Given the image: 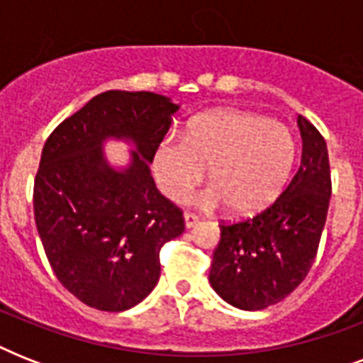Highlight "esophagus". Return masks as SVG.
Here are the masks:
<instances>
[{
	"instance_id": "1",
	"label": "esophagus",
	"mask_w": 363,
	"mask_h": 363,
	"mask_svg": "<svg viewBox=\"0 0 363 363\" xmlns=\"http://www.w3.org/2000/svg\"><path fill=\"white\" fill-rule=\"evenodd\" d=\"M198 222H199V216L192 215V213H184V226H186L188 230L194 226H198Z\"/></svg>"
}]
</instances>
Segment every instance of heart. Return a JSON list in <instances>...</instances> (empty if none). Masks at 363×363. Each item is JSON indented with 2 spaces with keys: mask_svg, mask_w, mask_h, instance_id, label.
I'll list each match as a JSON object with an SVG mask.
<instances>
[{
  "mask_svg": "<svg viewBox=\"0 0 363 363\" xmlns=\"http://www.w3.org/2000/svg\"><path fill=\"white\" fill-rule=\"evenodd\" d=\"M298 156L288 125L256 113L213 109L188 122L184 137H167L154 154L162 192L184 201L207 169L203 207L226 203L233 215H256L286 188Z\"/></svg>",
  "mask_w": 363,
  "mask_h": 363,
  "instance_id": "obj_1",
  "label": "heart"
}]
</instances>
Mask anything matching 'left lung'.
Returning <instances> with one entry per match:
<instances>
[{
	"label": "left lung",
	"instance_id": "8db88e82",
	"mask_svg": "<svg viewBox=\"0 0 363 363\" xmlns=\"http://www.w3.org/2000/svg\"><path fill=\"white\" fill-rule=\"evenodd\" d=\"M301 165L277 201L259 215L220 224L209 282L226 303L259 311L279 303L309 273L326 224L332 179L320 131L298 116Z\"/></svg>",
	"mask_w": 363,
	"mask_h": 363
}]
</instances>
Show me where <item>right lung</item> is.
<instances>
[{
    "mask_svg": "<svg viewBox=\"0 0 363 363\" xmlns=\"http://www.w3.org/2000/svg\"><path fill=\"white\" fill-rule=\"evenodd\" d=\"M181 105L154 92L109 90L65 118L45 143L33 215L58 281L88 307H135L160 279V248L184 232L179 207L150 175L156 148ZM109 138L130 142L122 168L104 156Z\"/></svg>",
    "mask_w": 363,
    "mask_h": 363,
    "instance_id": "right-lung-1",
    "label": "right lung"
}]
</instances>
